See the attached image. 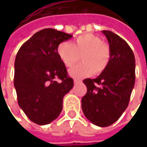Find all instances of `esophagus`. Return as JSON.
<instances>
[{"instance_id":"esophagus-1","label":"esophagus","mask_w":147,"mask_h":147,"mask_svg":"<svg viewBox=\"0 0 147 147\" xmlns=\"http://www.w3.org/2000/svg\"><path fill=\"white\" fill-rule=\"evenodd\" d=\"M74 84H78V83L82 82V80H80V79H77V78H75V79L74 80Z\"/></svg>"}]
</instances>
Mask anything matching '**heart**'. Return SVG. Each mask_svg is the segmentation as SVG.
Masks as SVG:
<instances>
[{
    "mask_svg": "<svg viewBox=\"0 0 147 147\" xmlns=\"http://www.w3.org/2000/svg\"><path fill=\"white\" fill-rule=\"evenodd\" d=\"M59 59L65 66L72 67L81 55L82 63L69 69V75L82 78L99 74L108 67L111 58L110 47L102 42L100 38L92 33H86L78 37L73 44L65 42L57 49Z\"/></svg>",
    "mask_w": 147,
    "mask_h": 147,
    "instance_id": "b5f03b06",
    "label": "heart"
}]
</instances>
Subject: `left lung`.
Returning <instances> with one entry per match:
<instances>
[{
    "mask_svg": "<svg viewBox=\"0 0 147 147\" xmlns=\"http://www.w3.org/2000/svg\"><path fill=\"white\" fill-rule=\"evenodd\" d=\"M110 44L111 58L108 67L96 78H86L87 93L82 110L89 121L99 127L116 122L127 109L135 83V57L123 38L104 30Z\"/></svg>",
    "mask_w": 147,
    "mask_h": 147,
    "instance_id": "1",
    "label": "left lung"
}]
</instances>
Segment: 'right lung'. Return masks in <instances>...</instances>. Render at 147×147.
<instances>
[{
	"label": "right lung",
	"instance_id": "1",
	"mask_svg": "<svg viewBox=\"0 0 147 147\" xmlns=\"http://www.w3.org/2000/svg\"><path fill=\"white\" fill-rule=\"evenodd\" d=\"M72 37L45 28L24 43L16 55L14 85L18 103L37 124H48L57 119L63 109L64 96L74 87V80L68 76L57 53L59 43Z\"/></svg>",
	"mask_w": 147,
	"mask_h": 147
}]
</instances>
